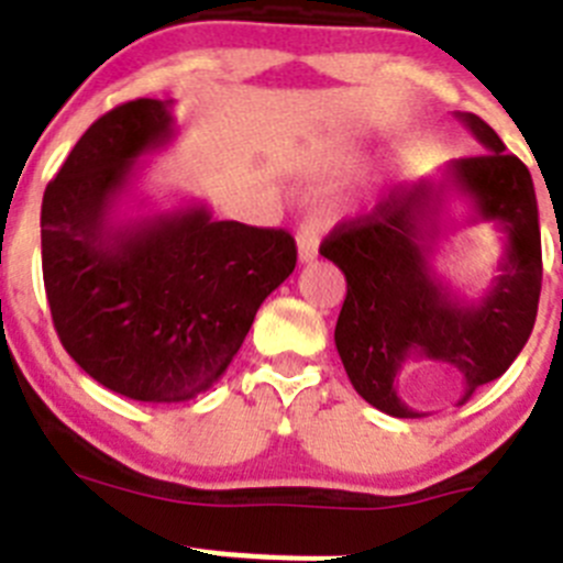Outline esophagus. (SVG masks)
<instances>
[{
  "instance_id": "1",
  "label": "esophagus",
  "mask_w": 563,
  "mask_h": 563,
  "mask_svg": "<svg viewBox=\"0 0 563 563\" xmlns=\"http://www.w3.org/2000/svg\"><path fill=\"white\" fill-rule=\"evenodd\" d=\"M319 242H321V228L313 217H305L299 222V231H297V255H299V264H310V261L319 255Z\"/></svg>"
}]
</instances>
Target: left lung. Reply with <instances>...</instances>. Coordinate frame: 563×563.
Returning <instances> with one entry per match:
<instances>
[{"mask_svg": "<svg viewBox=\"0 0 563 563\" xmlns=\"http://www.w3.org/2000/svg\"><path fill=\"white\" fill-rule=\"evenodd\" d=\"M456 118L484 154L390 189L371 214L343 222L321 244L346 277L335 324L343 368L354 390L393 418H423L396 390L409 360L454 365L465 404L515 363L537 321L542 236L531 173L478 114ZM451 197L468 200L472 224L495 221L507 236L499 275L478 300L456 295L431 264Z\"/></svg>", "mask_w": 563, "mask_h": 563, "instance_id": "8db88e82", "label": "left lung"}]
</instances>
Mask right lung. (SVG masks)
Listing matches in <instances>:
<instances>
[{"instance_id": "add662e5", "label": "right lung", "mask_w": 563, "mask_h": 563, "mask_svg": "<svg viewBox=\"0 0 563 563\" xmlns=\"http://www.w3.org/2000/svg\"><path fill=\"white\" fill-rule=\"evenodd\" d=\"M170 107L136 98L101 114L41 209L43 283L65 352L103 387L151 404L209 390L297 266L291 233L214 220L206 203L120 217L140 159L176 136Z\"/></svg>"}]
</instances>
